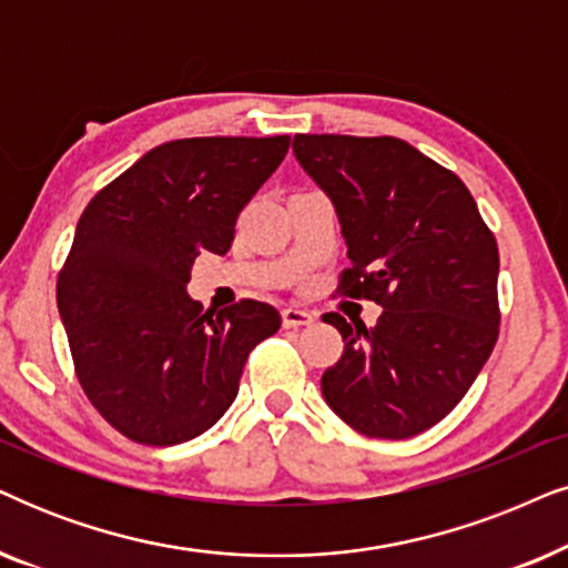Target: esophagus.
<instances>
[{"mask_svg": "<svg viewBox=\"0 0 568 568\" xmlns=\"http://www.w3.org/2000/svg\"><path fill=\"white\" fill-rule=\"evenodd\" d=\"M315 318L307 311H300V307H284L282 311V323L284 328H300V326H311Z\"/></svg>", "mask_w": 568, "mask_h": 568, "instance_id": "34e87169", "label": "esophagus"}]
</instances>
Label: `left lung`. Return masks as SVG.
<instances>
[{
	"label": "left lung",
	"mask_w": 568,
	"mask_h": 568,
	"mask_svg": "<svg viewBox=\"0 0 568 568\" xmlns=\"http://www.w3.org/2000/svg\"><path fill=\"white\" fill-rule=\"evenodd\" d=\"M292 149L347 242L336 292L383 307L373 328L323 315L344 338L323 399L367 438L417 436L462 402L496 347V237L459 176L399 138L294 135Z\"/></svg>",
	"instance_id": "8db88e82"
}]
</instances>
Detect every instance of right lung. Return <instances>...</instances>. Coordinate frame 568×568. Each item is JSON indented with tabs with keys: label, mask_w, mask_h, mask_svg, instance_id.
I'll return each instance as SVG.
<instances>
[{
	"label": "right lung",
	"mask_w": 568,
	"mask_h": 568,
	"mask_svg": "<svg viewBox=\"0 0 568 568\" xmlns=\"http://www.w3.org/2000/svg\"><path fill=\"white\" fill-rule=\"evenodd\" d=\"M290 135L182 138L138 159L85 205L57 278L75 375L99 415L143 446L201 436L230 409L274 305L213 315L187 297L195 257L232 247L240 211Z\"/></svg>",
	"instance_id": "obj_1"
}]
</instances>
